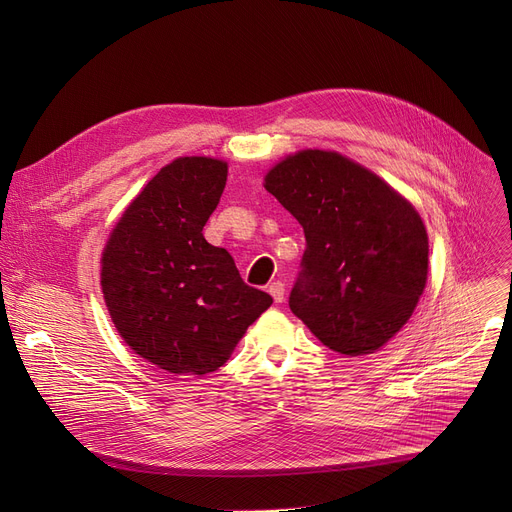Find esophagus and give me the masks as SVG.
<instances>
[{"mask_svg": "<svg viewBox=\"0 0 512 512\" xmlns=\"http://www.w3.org/2000/svg\"><path fill=\"white\" fill-rule=\"evenodd\" d=\"M267 292L272 294L276 303H282V301H284V292H286V290H284V284H282V282H272L270 288H267Z\"/></svg>", "mask_w": 512, "mask_h": 512, "instance_id": "1", "label": "esophagus"}]
</instances>
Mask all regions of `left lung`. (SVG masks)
Wrapping results in <instances>:
<instances>
[{
  "instance_id": "obj_1",
  "label": "left lung",
  "mask_w": 512,
  "mask_h": 512,
  "mask_svg": "<svg viewBox=\"0 0 512 512\" xmlns=\"http://www.w3.org/2000/svg\"><path fill=\"white\" fill-rule=\"evenodd\" d=\"M265 188L307 240L290 311L340 355L378 351L425 288L429 249L415 207L355 161L319 149L288 155Z\"/></svg>"
}]
</instances>
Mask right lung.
Listing matches in <instances>:
<instances>
[{
    "instance_id": "1",
    "label": "right lung",
    "mask_w": 512,
    "mask_h": 512,
    "mask_svg": "<svg viewBox=\"0 0 512 512\" xmlns=\"http://www.w3.org/2000/svg\"><path fill=\"white\" fill-rule=\"evenodd\" d=\"M226 176L220 159H174L128 205L103 251L101 288L120 336L170 373L222 367L272 305L270 294L242 282L230 253L203 236Z\"/></svg>"
}]
</instances>
